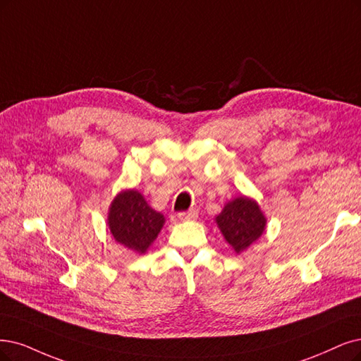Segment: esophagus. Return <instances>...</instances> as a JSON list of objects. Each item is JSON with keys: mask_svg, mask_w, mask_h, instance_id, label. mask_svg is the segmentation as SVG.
<instances>
[{"mask_svg": "<svg viewBox=\"0 0 361 361\" xmlns=\"http://www.w3.org/2000/svg\"><path fill=\"white\" fill-rule=\"evenodd\" d=\"M180 220H195L197 219V209H189V211H183L178 214Z\"/></svg>", "mask_w": 361, "mask_h": 361, "instance_id": "obj_1", "label": "esophagus"}]
</instances>
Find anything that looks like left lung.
Returning <instances> with one entry per match:
<instances>
[{
  "label": "left lung",
  "mask_w": 361,
  "mask_h": 361,
  "mask_svg": "<svg viewBox=\"0 0 361 361\" xmlns=\"http://www.w3.org/2000/svg\"><path fill=\"white\" fill-rule=\"evenodd\" d=\"M219 228L236 252L248 248L264 231L266 219L255 201L241 196L226 204L216 219Z\"/></svg>",
  "instance_id": "1"
}]
</instances>
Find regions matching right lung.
<instances>
[{"instance_id": "right-lung-1", "label": "right lung", "mask_w": 361, "mask_h": 361, "mask_svg": "<svg viewBox=\"0 0 361 361\" xmlns=\"http://www.w3.org/2000/svg\"><path fill=\"white\" fill-rule=\"evenodd\" d=\"M164 223V216L152 209L137 190L117 195L109 214V226L116 241L137 252L149 248Z\"/></svg>"}]
</instances>
